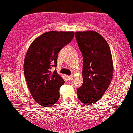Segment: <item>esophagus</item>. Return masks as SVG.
<instances>
[{
  "label": "esophagus",
  "instance_id": "obj_1",
  "mask_svg": "<svg viewBox=\"0 0 133 133\" xmlns=\"http://www.w3.org/2000/svg\"><path fill=\"white\" fill-rule=\"evenodd\" d=\"M72 77H72V75H69V76H67V78H68V80H72Z\"/></svg>",
  "mask_w": 133,
  "mask_h": 133
}]
</instances>
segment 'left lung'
I'll use <instances>...</instances> for the list:
<instances>
[{"instance_id": "obj_1", "label": "left lung", "mask_w": 133, "mask_h": 133, "mask_svg": "<svg viewBox=\"0 0 133 133\" xmlns=\"http://www.w3.org/2000/svg\"><path fill=\"white\" fill-rule=\"evenodd\" d=\"M75 37L83 57V84L77 90L78 99L93 104L105 93L112 81L114 65L107 41L93 31H78Z\"/></svg>"}]
</instances>
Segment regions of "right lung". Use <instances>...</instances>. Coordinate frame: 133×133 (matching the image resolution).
Wrapping results in <instances>:
<instances>
[{"instance_id":"add662e5","label":"right lung","mask_w":133,"mask_h":133,"mask_svg":"<svg viewBox=\"0 0 133 133\" xmlns=\"http://www.w3.org/2000/svg\"><path fill=\"white\" fill-rule=\"evenodd\" d=\"M71 31H49L37 37L25 56L24 73L30 93L43 107L54 105L59 98V89L64 80L57 73L58 53L72 40Z\"/></svg>"}]
</instances>
